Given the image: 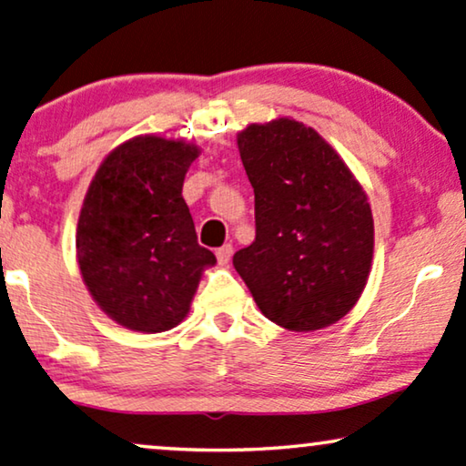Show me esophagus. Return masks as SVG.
<instances>
[{
	"label": "esophagus",
	"instance_id": "esophagus-1",
	"mask_svg": "<svg viewBox=\"0 0 466 466\" xmlns=\"http://www.w3.org/2000/svg\"><path fill=\"white\" fill-rule=\"evenodd\" d=\"M232 253H234V248H232V245H224L221 248H218V261H219V266H226L228 261L232 259Z\"/></svg>",
	"mask_w": 466,
	"mask_h": 466
}]
</instances>
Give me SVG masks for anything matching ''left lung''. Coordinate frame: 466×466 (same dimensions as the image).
<instances>
[{"mask_svg": "<svg viewBox=\"0 0 466 466\" xmlns=\"http://www.w3.org/2000/svg\"><path fill=\"white\" fill-rule=\"evenodd\" d=\"M255 192V240L234 268L266 319L317 331L344 319L371 272L373 218L361 183L312 127L293 117L236 135Z\"/></svg>", "mask_w": 466, "mask_h": 466, "instance_id": "1", "label": "left lung"}]
</instances>
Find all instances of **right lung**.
I'll return each mask as SVG.
<instances>
[{
    "label": "right lung",
    "mask_w": 466,
    "mask_h": 466,
    "mask_svg": "<svg viewBox=\"0 0 466 466\" xmlns=\"http://www.w3.org/2000/svg\"><path fill=\"white\" fill-rule=\"evenodd\" d=\"M194 141L137 135L105 156L84 196L76 259L96 306L130 331H168L187 317L207 268L181 189Z\"/></svg>",
    "instance_id": "obj_1"
}]
</instances>
